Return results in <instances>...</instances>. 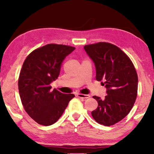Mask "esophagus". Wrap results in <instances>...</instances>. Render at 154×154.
Returning <instances> with one entry per match:
<instances>
[{
    "label": "esophagus",
    "instance_id": "34e87169",
    "mask_svg": "<svg viewBox=\"0 0 154 154\" xmlns=\"http://www.w3.org/2000/svg\"><path fill=\"white\" fill-rule=\"evenodd\" d=\"M77 97L79 98H83V99H88L90 97V96L88 95V94H78Z\"/></svg>",
    "mask_w": 154,
    "mask_h": 154
}]
</instances>
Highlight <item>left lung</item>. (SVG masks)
<instances>
[{
	"instance_id": "left-lung-1",
	"label": "left lung",
	"mask_w": 154,
	"mask_h": 154,
	"mask_svg": "<svg viewBox=\"0 0 154 154\" xmlns=\"http://www.w3.org/2000/svg\"><path fill=\"white\" fill-rule=\"evenodd\" d=\"M94 63L96 80L102 81L107 94L93 96L98 106L92 118L101 125L110 126L123 119L133 106L137 95L138 77L133 63L116 45L100 42L84 46Z\"/></svg>"
}]
</instances>
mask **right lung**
<instances>
[{"label": "right lung", "mask_w": 154, "mask_h": 154, "mask_svg": "<svg viewBox=\"0 0 154 154\" xmlns=\"http://www.w3.org/2000/svg\"><path fill=\"white\" fill-rule=\"evenodd\" d=\"M75 50L69 45L48 44L31 52L23 63L18 79L19 92L24 110L40 125H52L62 116L73 94L51 90L61 65Z\"/></svg>", "instance_id": "1"}]
</instances>
